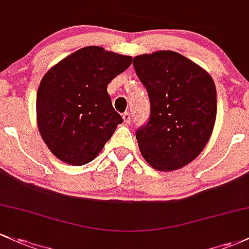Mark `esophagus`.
<instances>
[{"mask_svg":"<svg viewBox=\"0 0 249 249\" xmlns=\"http://www.w3.org/2000/svg\"><path fill=\"white\" fill-rule=\"evenodd\" d=\"M123 119H124V122L126 123V124H130V122H131V113H130V112H125V113L123 114Z\"/></svg>","mask_w":249,"mask_h":249,"instance_id":"34e87169","label":"esophagus"}]
</instances>
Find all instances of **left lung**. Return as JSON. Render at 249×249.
<instances>
[{
	"label": "left lung",
	"instance_id": "8db88e82",
	"mask_svg": "<svg viewBox=\"0 0 249 249\" xmlns=\"http://www.w3.org/2000/svg\"><path fill=\"white\" fill-rule=\"evenodd\" d=\"M133 67L151 105L149 120L136 132L142 156L156 170L183 168L201 154L214 129V80L173 51L137 55Z\"/></svg>",
	"mask_w": 249,
	"mask_h": 249
}]
</instances>
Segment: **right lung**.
I'll list each match as a JSON object with an SVG mask.
<instances>
[{"label": "right lung", "instance_id": "obj_1", "mask_svg": "<svg viewBox=\"0 0 249 249\" xmlns=\"http://www.w3.org/2000/svg\"><path fill=\"white\" fill-rule=\"evenodd\" d=\"M131 62V56L89 46L43 75L36 95L37 126L46 145L60 160L87 164L122 124L107 85Z\"/></svg>", "mask_w": 249, "mask_h": 249}]
</instances>
